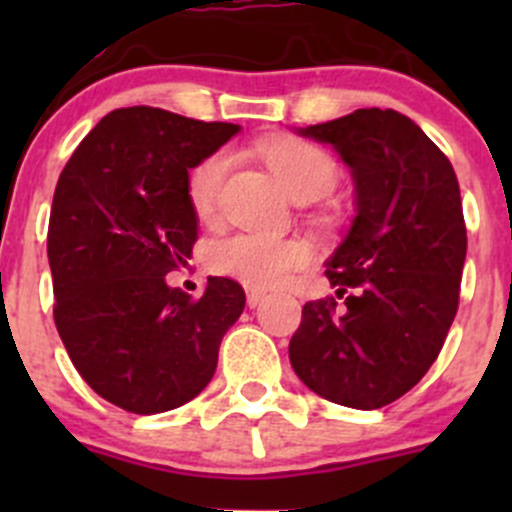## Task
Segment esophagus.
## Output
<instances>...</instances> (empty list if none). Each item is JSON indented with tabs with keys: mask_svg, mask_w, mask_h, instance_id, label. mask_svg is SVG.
<instances>
[{
	"mask_svg": "<svg viewBox=\"0 0 512 512\" xmlns=\"http://www.w3.org/2000/svg\"><path fill=\"white\" fill-rule=\"evenodd\" d=\"M265 297L267 292H262V289H247V307L250 309L260 307V304L265 302Z\"/></svg>",
	"mask_w": 512,
	"mask_h": 512,
	"instance_id": "obj_1",
	"label": "esophagus"
}]
</instances>
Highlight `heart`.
<instances>
[{"label":"heart","mask_w":512,"mask_h":512,"mask_svg":"<svg viewBox=\"0 0 512 512\" xmlns=\"http://www.w3.org/2000/svg\"><path fill=\"white\" fill-rule=\"evenodd\" d=\"M267 165L277 173L289 195L297 200H319L339 185V163L317 143L302 138H275L262 146ZM232 165V153L218 148L188 170L185 193L193 213L210 220L218 210L220 190ZM309 260L304 242L292 237H267L255 232H235L218 237L208 247V267L220 277L250 287H277Z\"/></svg>","instance_id":"b5f03b06"}]
</instances>
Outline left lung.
<instances>
[{"label":"left lung","instance_id":"left-lung-1","mask_svg":"<svg viewBox=\"0 0 512 512\" xmlns=\"http://www.w3.org/2000/svg\"><path fill=\"white\" fill-rule=\"evenodd\" d=\"M299 133L332 143L352 168L356 218L324 272L337 297L304 304L289 361L322 399L381 409L431 369L458 312L468 237L456 170L391 108Z\"/></svg>","mask_w":512,"mask_h":512}]
</instances>
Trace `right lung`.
<instances>
[{"mask_svg":"<svg viewBox=\"0 0 512 512\" xmlns=\"http://www.w3.org/2000/svg\"><path fill=\"white\" fill-rule=\"evenodd\" d=\"M237 131L116 108L61 170L46 237L54 322L76 371L118 409L148 416L195 399L245 309V289L227 277H210L198 299L165 285L198 240L188 170Z\"/></svg>","mask_w":512,"mask_h":512,"instance_id":"1","label":"right lung"}]
</instances>
